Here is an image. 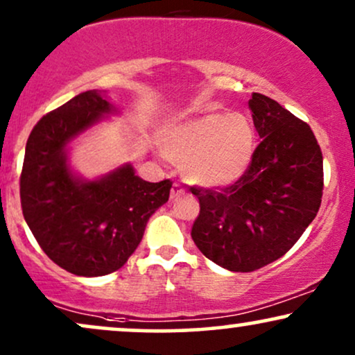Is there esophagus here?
Instances as JSON below:
<instances>
[{"label": "esophagus", "instance_id": "1", "mask_svg": "<svg viewBox=\"0 0 355 355\" xmlns=\"http://www.w3.org/2000/svg\"><path fill=\"white\" fill-rule=\"evenodd\" d=\"M183 193H185V188H183L180 183H173L172 191H170V198H172V200L178 198V196H182Z\"/></svg>", "mask_w": 355, "mask_h": 355}]
</instances>
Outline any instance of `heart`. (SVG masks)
I'll list each match as a JSON object with an SVG mask.
<instances>
[{"label": "heart", "mask_w": 355, "mask_h": 355, "mask_svg": "<svg viewBox=\"0 0 355 355\" xmlns=\"http://www.w3.org/2000/svg\"><path fill=\"white\" fill-rule=\"evenodd\" d=\"M255 146L252 123L241 113H206L170 125L162 152L182 165L193 185L216 188L236 182L249 167Z\"/></svg>", "instance_id": "b5f03b06"}]
</instances>
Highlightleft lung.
<instances>
[{"label":"left lung","mask_w":355,"mask_h":355,"mask_svg":"<svg viewBox=\"0 0 355 355\" xmlns=\"http://www.w3.org/2000/svg\"><path fill=\"white\" fill-rule=\"evenodd\" d=\"M249 107L262 141L248 170L221 190L191 187L200 201L191 239L231 272H254L288 252L318 214L324 185L311 128L260 93Z\"/></svg>","instance_id":"8db88e82"}]
</instances>
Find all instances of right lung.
Instances as JSON below:
<instances>
[{
	"label": "right lung",
	"mask_w": 355,
	"mask_h": 355,
	"mask_svg": "<svg viewBox=\"0 0 355 355\" xmlns=\"http://www.w3.org/2000/svg\"><path fill=\"white\" fill-rule=\"evenodd\" d=\"M113 111L96 89L83 92L42 116L26 144L22 214L47 257L80 277L107 275L123 267L172 188L170 180H142L131 165L93 182L71 173L67 144Z\"/></svg>",
	"instance_id": "add662e5"
}]
</instances>
